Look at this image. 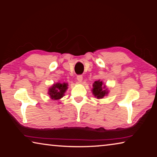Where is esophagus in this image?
Returning a JSON list of instances; mask_svg holds the SVG:
<instances>
[{
  "label": "esophagus",
  "mask_w": 157,
  "mask_h": 157,
  "mask_svg": "<svg viewBox=\"0 0 157 157\" xmlns=\"http://www.w3.org/2000/svg\"><path fill=\"white\" fill-rule=\"evenodd\" d=\"M77 79H78L79 82H82V79H83V77H82V75H78L77 76Z\"/></svg>",
  "instance_id": "1"
}]
</instances>
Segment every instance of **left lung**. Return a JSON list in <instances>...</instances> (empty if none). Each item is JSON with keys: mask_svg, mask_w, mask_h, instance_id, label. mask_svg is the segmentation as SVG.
Here are the masks:
<instances>
[{"mask_svg": "<svg viewBox=\"0 0 157 157\" xmlns=\"http://www.w3.org/2000/svg\"><path fill=\"white\" fill-rule=\"evenodd\" d=\"M92 94L97 99H102L105 96H107L109 94V90L104 82L101 80L95 81L93 84Z\"/></svg>", "mask_w": 157, "mask_h": 157, "instance_id": "8db88e82", "label": "left lung"}]
</instances>
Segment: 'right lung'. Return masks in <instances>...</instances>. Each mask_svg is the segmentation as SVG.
I'll use <instances>...</instances> for the list:
<instances>
[{"label": "right lung", "mask_w": 157, "mask_h": 157, "mask_svg": "<svg viewBox=\"0 0 157 157\" xmlns=\"http://www.w3.org/2000/svg\"><path fill=\"white\" fill-rule=\"evenodd\" d=\"M68 83H60V82H57L54 83L48 89V94L50 95V99L53 100H58L64 96V94L66 90L68 88Z\"/></svg>", "instance_id": "1"}]
</instances>
